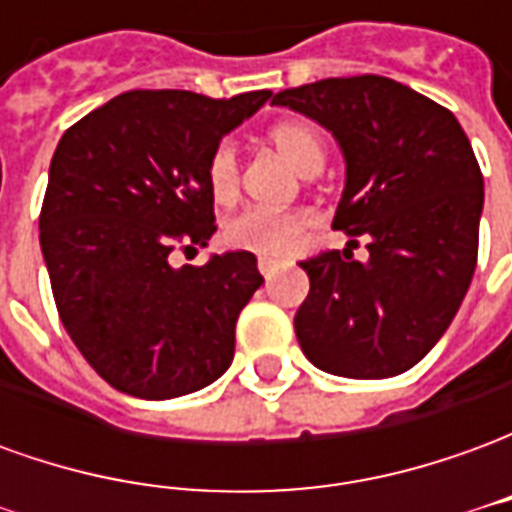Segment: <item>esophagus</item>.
Segmentation results:
<instances>
[{"label":"esophagus","mask_w":512,"mask_h":512,"mask_svg":"<svg viewBox=\"0 0 512 512\" xmlns=\"http://www.w3.org/2000/svg\"><path fill=\"white\" fill-rule=\"evenodd\" d=\"M257 268H260V274H263V277L266 279H271L274 277V274H277V263H274V260H260V263H257Z\"/></svg>","instance_id":"esophagus-1"}]
</instances>
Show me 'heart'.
<instances>
[{
	"instance_id": "obj_1",
	"label": "heart",
	"mask_w": 512,
	"mask_h": 512,
	"mask_svg": "<svg viewBox=\"0 0 512 512\" xmlns=\"http://www.w3.org/2000/svg\"><path fill=\"white\" fill-rule=\"evenodd\" d=\"M268 139L290 167L299 169L307 178L318 175L326 164V142L310 120H301V117L279 120L277 126H271L268 131ZM205 180H208L211 197L219 205H233L241 197V161H238L233 142H219L213 147L205 161ZM310 224L312 219L307 213L246 208L224 224V241L249 255L277 260L293 252V246L310 230Z\"/></svg>"
}]
</instances>
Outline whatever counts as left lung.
Wrapping results in <instances>:
<instances>
[{
    "label": "left lung",
    "instance_id": "obj_1",
    "mask_svg": "<svg viewBox=\"0 0 512 512\" xmlns=\"http://www.w3.org/2000/svg\"><path fill=\"white\" fill-rule=\"evenodd\" d=\"M337 136L345 191L334 230L367 238L304 260L310 293L296 337L312 365L343 378H389L428 354L472 285L483 172L450 109L386 76H348L274 95Z\"/></svg>",
    "mask_w": 512,
    "mask_h": 512
}]
</instances>
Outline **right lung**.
<instances>
[{"label": "right lung", "mask_w": 512, "mask_h": 512, "mask_svg": "<svg viewBox=\"0 0 512 512\" xmlns=\"http://www.w3.org/2000/svg\"><path fill=\"white\" fill-rule=\"evenodd\" d=\"M271 90L208 98L128 90L62 134L40 208V249L65 332L98 376L142 400L213 384L263 277L249 252L172 268L216 233L205 161Z\"/></svg>", "instance_id": "1"}]
</instances>
